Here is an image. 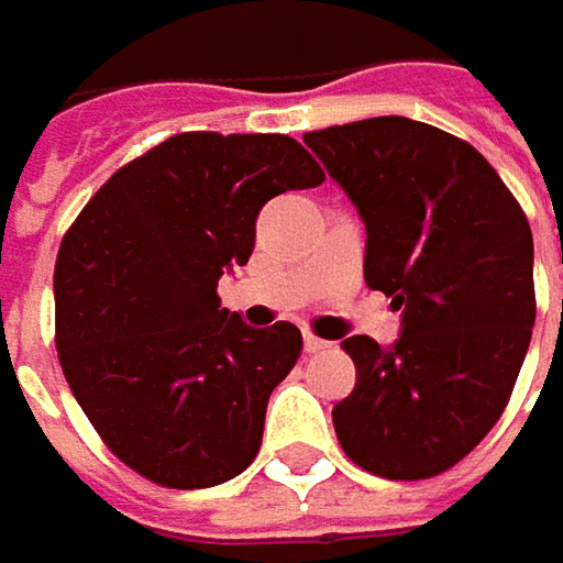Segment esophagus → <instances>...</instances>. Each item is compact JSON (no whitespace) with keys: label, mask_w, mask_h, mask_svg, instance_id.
Here are the masks:
<instances>
[{"label":"esophagus","mask_w":563,"mask_h":563,"mask_svg":"<svg viewBox=\"0 0 563 563\" xmlns=\"http://www.w3.org/2000/svg\"><path fill=\"white\" fill-rule=\"evenodd\" d=\"M325 347H329V341L316 338L313 332H303V351H307V354H319V351H325Z\"/></svg>","instance_id":"1"}]
</instances>
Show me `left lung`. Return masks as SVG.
I'll return each mask as SVG.
<instances>
[{"label": "left lung", "mask_w": 563, "mask_h": 563, "mask_svg": "<svg viewBox=\"0 0 563 563\" xmlns=\"http://www.w3.org/2000/svg\"><path fill=\"white\" fill-rule=\"evenodd\" d=\"M366 225L363 278L400 310L391 347L354 335L338 442L385 479H429L498 422L536 322L532 231L466 141L400 115L303 134Z\"/></svg>", "instance_id": "1"}]
</instances>
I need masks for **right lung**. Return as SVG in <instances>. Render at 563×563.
<instances>
[{"label": "right lung", "instance_id": "right-lung-1", "mask_svg": "<svg viewBox=\"0 0 563 563\" xmlns=\"http://www.w3.org/2000/svg\"><path fill=\"white\" fill-rule=\"evenodd\" d=\"M325 181L285 134H175L119 168L55 260V347L112 454L168 488L244 473L300 329H250L219 300L272 197Z\"/></svg>", "mask_w": 563, "mask_h": 563}]
</instances>
